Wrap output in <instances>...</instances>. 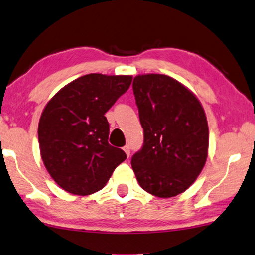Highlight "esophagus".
Masks as SVG:
<instances>
[{
    "label": "esophagus",
    "instance_id": "1",
    "mask_svg": "<svg viewBox=\"0 0 255 255\" xmlns=\"http://www.w3.org/2000/svg\"><path fill=\"white\" fill-rule=\"evenodd\" d=\"M124 151L126 152V155L129 157V155H130V148H129V145H125L124 146Z\"/></svg>",
    "mask_w": 255,
    "mask_h": 255
}]
</instances>
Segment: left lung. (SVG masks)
Wrapping results in <instances>:
<instances>
[{
  "label": "left lung",
  "mask_w": 255,
  "mask_h": 255,
  "mask_svg": "<svg viewBox=\"0 0 255 255\" xmlns=\"http://www.w3.org/2000/svg\"><path fill=\"white\" fill-rule=\"evenodd\" d=\"M132 90L144 130L142 149L131 158L136 179L158 198L181 194L207 160L209 129L203 107L194 93L167 75H137Z\"/></svg>",
  "instance_id": "1"
}]
</instances>
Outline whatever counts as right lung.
<instances>
[{
  "mask_svg": "<svg viewBox=\"0 0 255 255\" xmlns=\"http://www.w3.org/2000/svg\"><path fill=\"white\" fill-rule=\"evenodd\" d=\"M130 75L88 74L46 104L38 126L41 159L57 185L75 195L100 191L127 158L110 145L105 113L130 87Z\"/></svg>",
  "mask_w": 255,
  "mask_h": 255,
  "instance_id": "1",
  "label": "right lung"
}]
</instances>
